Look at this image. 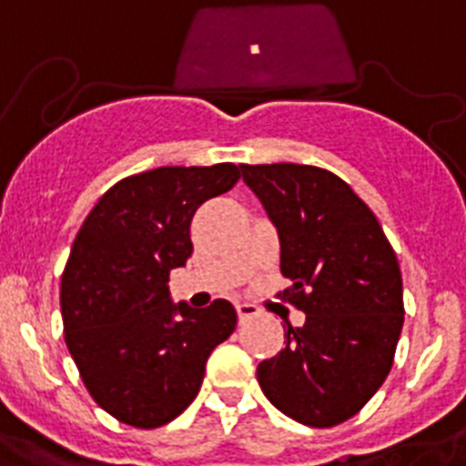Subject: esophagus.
Returning a JSON list of instances; mask_svg holds the SVG:
<instances>
[{"mask_svg":"<svg viewBox=\"0 0 466 466\" xmlns=\"http://www.w3.org/2000/svg\"><path fill=\"white\" fill-rule=\"evenodd\" d=\"M237 314H238V321H250V319H256L260 314L256 305H250V302H238L237 305Z\"/></svg>","mask_w":466,"mask_h":466,"instance_id":"esophagus-1","label":"esophagus"}]
</instances>
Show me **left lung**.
<instances>
[{"label": "left lung", "mask_w": 466, "mask_h": 466, "mask_svg": "<svg viewBox=\"0 0 466 466\" xmlns=\"http://www.w3.org/2000/svg\"><path fill=\"white\" fill-rule=\"evenodd\" d=\"M281 241L279 293L305 311L258 382L283 415L335 427L382 387L403 329V281L378 218L335 173L305 164H241Z\"/></svg>", "instance_id": "obj_1"}]
</instances>
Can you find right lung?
<instances>
[{
    "mask_svg": "<svg viewBox=\"0 0 466 466\" xmlns=\"http://www.w3.org/2000/svg\"><path fill=\"white\" fill-rule=\"evenodd\" d=\"M238 177L234 164L128 176L76 234L60 281L65 342L93 401L119 422L157 429L176 420L199 394L210 351L237 329L228 300L173 305L166 283L192 256L197 208Z\"/></svg>",
    "mask_w": 466,
    "mask_h": 466,
    "instance_id": "1",
    "label": "right lung"
}]
</instances>
